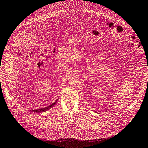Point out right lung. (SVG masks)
I'll return each instance as SVG.
<instances>
[{"mask_svg": "<svg viewBox=\"0 0 148 148\" xmlns=\"http://www.w3.org/2000/svg\"><path fill=\"white\" fill-rule=\"evenodd\" d=\"M56 101H57V100L54 103H53L51 105L47 106V107H45L44 108H42V109H36V110H32L31 111L33 112H45V111H46L47 110H49V109H50L52 107V106H53L56 104Z\"/></svg>", "mask_w": 148, "mask_h": 148, "instance_id": "add662e5", "label": "right lung"}]
</instances>
